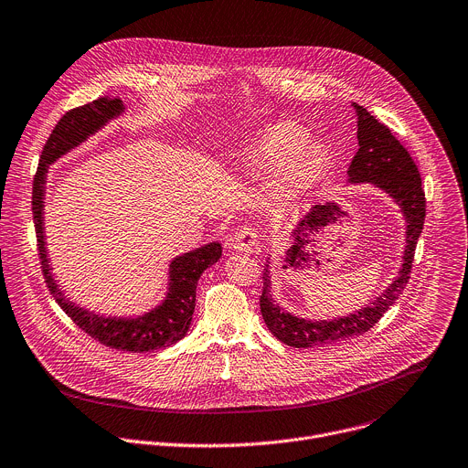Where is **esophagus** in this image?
Masks as SVG:
<instances>
[{
	"instance_id": "34e87169",
	"label": "esophagus",
	"mask_w": 468,
	"mask_h": 468,
	"mask_svg": "<svg viewBox=\"0 0 468 468\" xmlns=\"http://www.w3.org/2000/svg\"><path fill=\"white\" fill-rule=\"evenodd\" d=\"M258 244H260L258 231L253 229V228H250V226L239 228L228 239V246L231 250H237V251H251Z\"/></svg>"
}]
</instances>
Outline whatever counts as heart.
<instances>
[{"mask_svg": "<svg viewBox=\"0 0 468 468\" xmlns=\"http://www.w3.org/2000/svg\"><path fill=\"white\" fill-rule=\"evenodd\" d=\"M308 134L292 122L278 124L258 145V160L271 172L289 167L287 177L292 186L308 188L319 181L324 169V156L317 147H308Z\"/></svg>", "mask_w": 468, "mask_h": 468, "instance_id": "heart-1", "label": "heart"}]
</instances>
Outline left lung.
<instances>
[{"mask_svg": "<svg viewBox=\"0 0 468 468\" xmlns=\"http://www.w3.org/2000/svg\"><path fill=\"white\" fill-rule=\"evenodd\" d=\"M358 117V151L349 165V183H371L385 190L399 207L407 222L405 251L399 274L366 308L332 321H308L287 314L271 296L269 265L263 271V292L260 299L261 315L267 328L282 344L296 349L330 346L347 337L367 332L388 308L399 299L412 269L414 250L426 220V194L421 188L420 172L399 140L387 124L375 119L364 106L353 102Z\"/></svg>", "mask_w": 468, "mask_h": 468, "instance_id": "8db88e82", "label": "left lung"}]
</instances>
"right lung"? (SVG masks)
I'll return each instance as SVG.
<instances>
[{
	"label": "right lung",
	"instance_id": "obj_1",
	"mask_svg": "<svg viewBox=\"0 0 468 468\" xmlns=\"http://www.w3.org/2000/svg\"><path fill=\"white\" fill-rule=\"evenodd\" d=\"M122 101L119 99H97L90 104L78 106L69 110L50 138L42 147V154L38 160L37 174L33 179V220L37 233V248L40 269L45 274V282L48 291L61 306V310L83 330L90 334L99 344L117 349V351H133V353H147L162 347H169L183 339L190 328L192 314L196 308V287L203 271L215 265L222 256L220 242H210L197 250H192L183 256L176 258L169 265V283L167 294L160 306L151 310L145 315L136 319L126 317H102L93 312L78 308L70 303L65 292L58 287L52 278V269L48 265L47 242H45V228H42V217H45V183L48 165L56 162L59 156L80 145L88 136L95 134L99 129L117 117L122 112Z\"/></svg>",
	"mask_w": 468,
	"mask_h": 468
}]
</instances>
